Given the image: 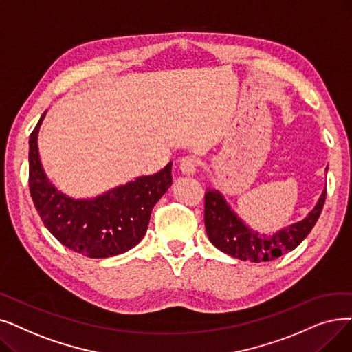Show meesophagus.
Listing matches in <instances>:
<instances>
[{"label": "esophagus", "instance_id": "esophagus-1", "mask_svg": "<svg viewBox=\"0 0 352 352\" xmlns=\"http://www.w3.org/2000/svg\"><path fill=\"white\" fill-rule=\"evenodd\" d=\"M197 166H198V160L192 155H186L179 160V168L184 174H188V175L194 174L197 171Z\"/></svg>", "mask_w": 352, "mask_h": 352}]
</instances>
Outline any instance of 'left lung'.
Listing matches in <instances>:
<instances>
[{
    "label": "left lung",
    "mask_w": 352,
    "mask_h": 352,
    "mask_svg": "<svg viewBox=\"0 0 352 352\" xmlns=\"http://www.w3.org/2000/svg\"><path fill=\"white\" fill-rule=\"evenodd\" d=\"M327 190L320 195L309 216L273 236H261L244 226L224 201L217 190L208 188L204 195V224L210 241L219 250L240 261L270 262L292 252L316 224L325 204Z\"/></svg>",
    "instance_id": "8db88e82"
}]
</instances>
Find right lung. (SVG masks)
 Masks as SVG:
<instances>
[{
	"mask_svg": "<svg viewBox=\"0 0 352 352\" xmlns=\"http://www.w3.org/2000/svg\"><path fill=\"white\" fill-rule=\"evenodd\" d=\"M44 115L30 135L28 151V187L43 224L66 248L87 257L128 252L145 236L152 208L173 184V162L95 200H72L50 184L40 164L37 135Z\"/></svg>",
	"mask_w": 352,
	"mask_h": 352,
	"instance_id": "right-lung-1",
	"label": "right lung"
}]
</instances>
